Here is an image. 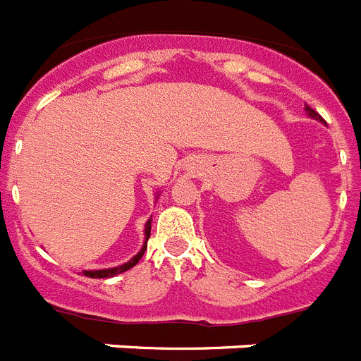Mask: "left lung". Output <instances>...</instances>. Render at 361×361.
I'll return each mask as SVG.
<instances>
[{"label":"left lung","mask_w":361,"mask_h":361,"mask_svg":"<svg viewBox=\"0 0 361 361\" xmlns=\"http://www.w3.org/2000/svg\"><path fill=\"white\" fill-rule=\"evenodd\" d=\"M305 111H307V116H309V117H312V119H318V121H322V117L318 116L317 111L312 110L311 106H307V104H305Z\"/></svg>","instance_id":"1"}]
</instances>
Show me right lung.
Wrapping results in <instances>:
<instances>
[{"mask_svg":"<svg viewBox=\"0 0 361 361\" xmlns=\"http://www.w3.org/2000/svg\"><path fill=\"white\" fill-rule=\"evenodd\" d=\"M149 231H152V220H148V222H146V228H145V245H142L141 251H139V253H137L135 257L132 258V260H128V262L123 264V266L110 267V269L82 271V275L88 276V279H111V276L119 275V273H124V271L132 269V267L135 266V264L139 262V260H141L142 255H145V251H146V247H148V245H146V242H148V238H149Z\"/></svg>","mask_w":361,"mask_h":361,"instance_id":"right-lung-1","label":"right lung"}]
</instances>
